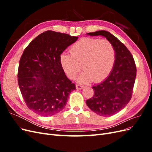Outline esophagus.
Returning a JSON list of instances; mask_svg holds the SVG:
<instances>
[{"label":"esophagus","mask_w":152,"mask_h":152,"mask_svg":"<svg viewBox=\"0 0 152 152\" xmlns=\"http://www.w3.org/2000/svg\"><path fill=\"white\" fill-rule=\"evenodd\" d=\"M84 86H82V85H79V84H77L76 85V88L77 89H82L84 88Z\"/></svg>","instance_id":"1"}]
</instances>
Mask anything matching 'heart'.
<instances>
[{
    "mask_svg": "<svg viewBox=\"0 0 152 152\" xmlns=\"http://www.w3.org/2000/svg\"><path fill=\"white\" fill-rule=\"evenodd\" d=\"M70 54L63 53L59 63L64 72L70 79H74L81 70L84 72L77 77L80 84L104 80L112 71L115 61V49L107 39L94 38L80 39L71 47Z\"/></svg>",
    "mask_w": 152,
    "mask_h": 152,
    "instance_id": "obj_1",
    "label": "heart"
}]
</instances>
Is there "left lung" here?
<instances>
[{
	"mask_svg": "<svg viewBox=\"0 0 152 152\" xmlns=\"http://www.w3.org/2000/svg\"><path fill=\"white\" fill-rule=\"evenodd\" d=\"M87 35L104 37L115 49V61L110 75L93 86L94 96L86 101L87 107L96 114L112 116L125 108L131 99L136 77L134 58L125 45L109 31L100 30Z\"/></svg>",
	"mask_w": 152,
	"mask_h": 152,
	"instance_id": "left-lung-1",
	"label": "left lung"
}]
</instances>
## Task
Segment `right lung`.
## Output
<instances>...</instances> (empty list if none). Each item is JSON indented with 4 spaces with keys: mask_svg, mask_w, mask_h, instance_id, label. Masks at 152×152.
Returning <instances> with one entry per match:
<instances>
[{
    "mask_svg": "<svg viewBox=\"0 0 152 152\" xmlns=\"http://www.w3.org/2000/svg\"><path fill=\"white\" fill-rule=\"evenodd\" d=\"M78 37L49 30L28 44L20 60L18 82L25 103L31 111L49 117L65 108L75 85L66 77L59 56Z\"/></svg>",
    "mask_w": 152,
    "mask_h": 152,
    "instance_id": "obj_1",
    "label": "right lung"
}]
</instances>
